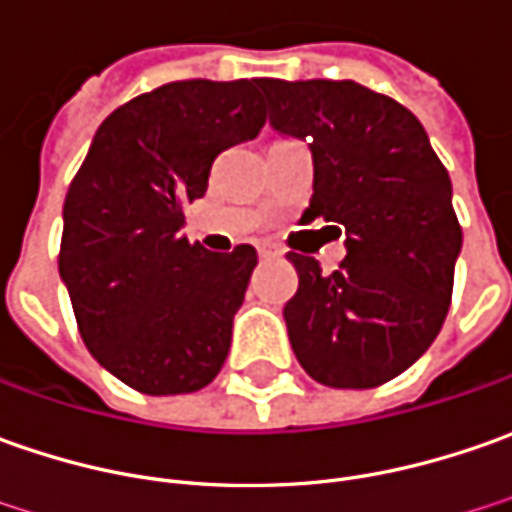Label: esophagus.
<instances>
[{
  "label": "esophagus",
  "instance_id": "1",
  "mask_svg": "<svg viewBox=\"0 0 512 512\" xmlns=\"http://www.w3.org/2000/svg\"><path fill=\"white\" fill-rule=\"evenodd\" d=\"M257 255L263 257V260H272V257L283 255V252H280L277 246H269V243H263V246H257Z\"/></svg>",
  "mask_w": 512,
  "mask_h": 512
}]
</instances>
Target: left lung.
I'll return each instance as SVG.
<instances>
[{
	"label": "left lung",
	"instance_id": "1",
	"mask_svg": "<svg viewBox=\"0 0 512 512\" xmlns=\"http://www.w3.org/2000/svg\"><path fill=\"white\" fill-rule=\"evenodd\" d=\"M269 124L309 141V215L345 235L340 269L294 255L300 286L283 309L306 374L331 388H377L436 340L453 291L462 229L448 169L399 101L357 81L266 79Z\"/></svg>",
	"mask_w": 512,
	"mask_h": 512
}]
</instances>
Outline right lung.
Here are the masks:
<instances>
[{
    "label": "right lung",
    "mask_w": 512,
    "mask_h": 512,
    "mask_svg": "<svg viewBox=\"0 0 512 512\" xmlns=\"http://www.w3.org/2000/svg\"><path fill=\"white\" fill-rule=\"evenodd\" d=\"M260 84L172 81L127 101L67 189L59 274L81 340L141 394L201 391L226 362L257 252H206L181 229L218 152L263 130Z\"/></svg>",
    "instance_id": "add662e5"
}]
</instances>
